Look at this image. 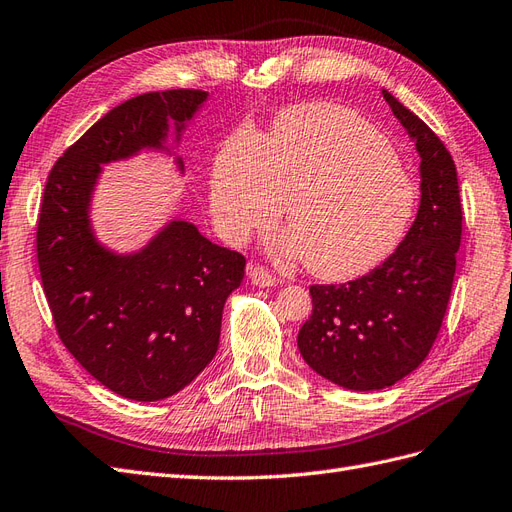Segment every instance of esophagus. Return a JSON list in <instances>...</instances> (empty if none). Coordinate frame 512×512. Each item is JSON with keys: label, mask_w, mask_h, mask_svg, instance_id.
Listing matches in <instances>:
<instances>
[{"label": "esophagus", "mask_w": 512, "mask_h": 512, "mask_svg": "<svg viewBox=\"0 0 512 512\" xmlns=\"http://www.w3.org/2000/svg\"><path fill=\"white\" fill-rule=\"evenodd\" d=\"M248 279H251L253 285H259V287H272L279 283V276H274L270 270H266L264 266H257V264L248 266Z\"/></svg>", "instance_id": "obj_1"}]
</instances>
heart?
<instances>
[{
    "label": "heart",
    "mask_w": 512,
    "mask_h": 512,
    "mask_svg": "<svg viewBox=\"0 0 512 512\" xmlns=\"http://www.w3.org/2000/svg\"><path fill=\"white\" fill-rule=\"evenodd\" d=\"M285 253L328 281H347L386 261L403 242L418 186L384 135L330 102L283 113L268 137L240 133L212 169V216L231 244L279 223Z\"/></svg>",
    "instance_id": "b5f03b06"
}]
</instances>
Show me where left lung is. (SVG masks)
<instances>
[{
  "mask_svg": "<svg viewBox=\"0 0 512 512\" xmlns=\"http://www.w3.org/2000/svg\"><path fill=\"white\" fill-rule=\"evenodd\" d=\"M392 113L420 154L418 216L382 266L356 281L311 285L298 349L321 377L352 390L397 384L429 356L448 309L461 244L455 160L444 141L392 94Z\"/></svg>",
  "mask_w": 512,
  "mask_h": 512,
  "instance_id": "obj_1",
  "label": "left lung"
}]
</instances>
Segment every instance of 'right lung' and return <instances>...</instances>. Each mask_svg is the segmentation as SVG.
Wrapping results in <instances>:
<instances>
[{"instance_id":"add662e5","label":"right lung","mask_w":512,"mask_h":512,"mask_svg":"<svg viewBox=\"0 0 512 512\" xmlns=\"http://www.w3.org/2000/svg\"><path fill=\"white\" fill-rule=\"evenodd\" d=\"M206 96L182 87L122 102L55 160L40 201L36 253L55 330L87 373L133 401L167 399L208 367L246 257L186 221L139 255H111L87 203L100 163L160 143L167 122L182 124Z\"/></svg>"}]
</instances>
